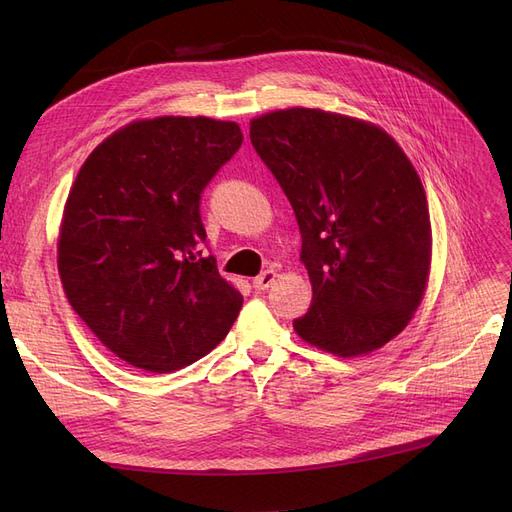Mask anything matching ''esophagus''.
Here are the masks:
<instances>
[{"label":"esophagus","instance_id":"1","mask_svg":"<svg viewBox=\"0 0 512 512\" xmlns=\"http://www.w3.org/2000/svg\"><path fill=\"white\" fill-rule=\"evenodd\" d=\"M275 277H277V271H273V269L262 271V273L256 277V280H254V288H256V290H267V288H271L273 282H275Z\"/></svg>","mask_w":512,"mask_h":512}]
</instances>
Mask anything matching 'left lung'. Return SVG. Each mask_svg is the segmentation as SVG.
Wrapping results in <instances>:
<instances>
[{
	"label": "left lung",
	"instance_id": "1",
	"mask_svg": "<svg viewBox=\"0 0 512 512\" xmlns=\"http://www.w3.org/2000/svg\"><path fill=\"white\" fill-rule=\"evenodd\" d=\"M250 138L301 230L312 305L294 331L346 359L389 344L431 265L427 196L406 153L374 123L301 106L252 119Z\"/></svg>",
	"mask_w": 512,
	"mask_h": 512
}]
</instances>
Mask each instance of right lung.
<instances>
[{
	"label": "right lung",
	"instance_id": "1",
	"mask_svg": "<svg viewBox=\"0 0 512 512\" xmlns=\"http://www.w3.org/2000/svg\"><path fill=\"white\" fill-rule=\"evenodd\" d=\"M243 143L235 121H132L81 166L57 269L76 314L121 361L168 374L228 335L241 292L200 245V194Z\"/></svg>",
	"mask_w": 512,
	"mask_h": 512
}]
</instances>
